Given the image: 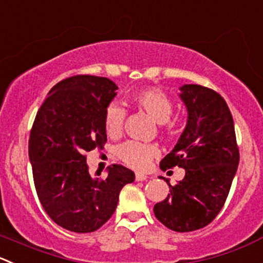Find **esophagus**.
I'll return each mask as SVG.
<instances>
[{
  "label": "esophagus",
  "mask_w": 263,
  "mask_h": 263,
  "mask_svg": "<svg viewBox=\"0 0 263 263\" xmlns=\"http://www.w3.org/2000/svg\"><path fill=\"white\" fill-rule=\"evenodd\" d=\"M147 178L146 175L144 173H136V181H145Z\"/></svg>",
  "instance_id": "esophagus-1"
}]
</instances>
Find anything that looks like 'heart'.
Here are the masks:
<instances>
[{
  "instance_id": "b5f03b06",
  "label": "heart",
  "mask_w": 263,
  "mask_h": 263,
  "mask_svg": "<svg viewBox=\"0 0 263 263\" xmlns=\"http://www.w3.org/2000/svg\"><path fill=\"white\" fill-rule=\"evenodd\" d=\"M131 101L146 111L155 122L165 123L170 121L173 111V103L164 91L157 87H145L135 91L131 95ZM126 111L118 104L113 103L104 113V128L113 139L123 134V124ZM159 155L157 145L144 144L139 141H126L117 147V157L135 170H144L154 158Z\"/></svg>"
}]
</instances>
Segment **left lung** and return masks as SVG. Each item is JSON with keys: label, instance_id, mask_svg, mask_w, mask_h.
I'll return each mask as SVG.
<instances>
[{"label": "left lung", "instance_id": "left-lung-1", "mask_svg": "<svg viewBox=\"0 0 263 263\" xmlns=\"http://www.w3.org/2000/svg\"><path fill=\"white\" fill-rule=\"evenodd\" d=\"M180 98L187 123L160 168H185V177L170 185V194L154 205L168 229L189 233L210 225L222 210L239 164V147L231 111L222 96L199 85H185Z\"/></svg>", "mask_w": 263, "mask_h": 263}]
</instances>
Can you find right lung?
I'll use <instances>...</instances> for the list:
<instances>
[{"label":"right lung","instance_id":"obj_1","mask_svg":"<svg viewBox=\"0 0 263 263\" xmlns=\"http://www.w3.org/2000/svg\"><path fill=\"white\" fill-rule=\"evenodd\" d=\"M116 90L105 77L65 78L51 88L30 129L38 199L53 222L73 233L100 229L116 211L122 187L135 181L121 164H111L106 178H92L86 163V153L105 145L104 113Z\"/></svg>","mask_w":263,"mask_h":263}]
</instances>
